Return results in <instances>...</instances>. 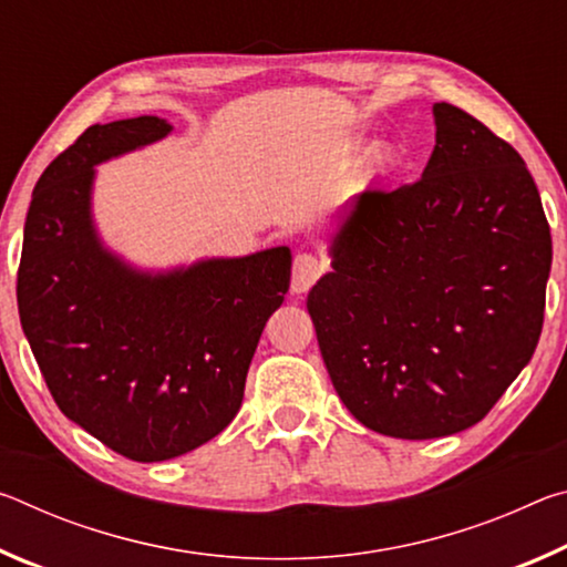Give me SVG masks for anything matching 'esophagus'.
<instances>
[{"mask_svg":"<svg viewBox=\"0 0 567 567\" xmlns=\"http://www.w3.org/2000/svg\"><path fill=\"white\" fill-rule=\"evenodd\" d=\"M324 270L322 257L315 252H297L292 262V292H307L310 287L318 282V277Z\"/></svg>","mask_w":567,"mask_h":567,"instance_id":"esophagus-1","label":"esophagus"}]
</instances>
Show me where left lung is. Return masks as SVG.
Instances as JSON below:
<instances>
[{
    "mask_svg": "<svg viewBox=\"0 0 567 567\" xmlns=\"http://www.w3.org/2000/svg\"><path fill=\"white\" fill-rule=\"evenodd\" d=\"M422 177L362 189L332 237V272L307 295L330 380L380 435L473 427L530 362L553 239L523 157L437 102Z\"/></svg>",
    "mask_w": 567,
    "mask_h": 567,
    "instance_id": "8db88e82",
    "label": "left lung"
}]
</instances>
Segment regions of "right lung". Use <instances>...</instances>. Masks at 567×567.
Segmentation results:
<instances>
[{
  "label": "right lung",
  "instance_id": "right-lung-1",
  "mask_svg": "<svg viewBox=\"0 0 567 567\" xmlns=\"http://www.w3.org/2000/svg\"><path fill=\"white\" fill-rule=\"evenodd\" d=\"M172 132L159 117L92 124L42 172L24 223L17 305L66 417L114 453L159 463L233 422L290 247L142 272L92 223L94 167Z\"/></svg>",
  "mask_w": 567,
  "mask_h": 567
}]
</instances>
